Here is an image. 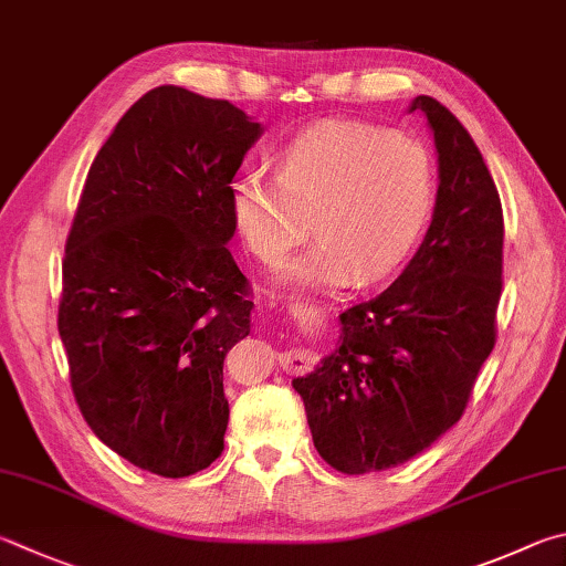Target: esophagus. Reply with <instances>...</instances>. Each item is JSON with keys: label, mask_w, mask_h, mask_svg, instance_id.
Segmentation results:
<instances>
[{"label": "esophagus", "mask_w": 566, "mask_h": 566, "mask_svg": "<svg viewBox=\"0 0 566 566\" xmlns=\"http://www.w3.org/2000/svg\"><path fill=\"white\" fill-rule=\"evenodd\" d=\"M280 366L286 374H306L312 368V356L302 348H292L280 356Z\"/></svg>", "instance_id": "1"}]
</instances>
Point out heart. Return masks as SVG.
Returning <instances> with one entry per match:
<instances>
[{
	"instance_id": "b5f03b06",
	"label": "heart",
	"mask_w": 566,
	"mask_h": 566,
	"mask_svg": "<svg viewBox=\"0 0 566 566\" xmlns=\"http://www.w3.org/2000/svg\"><path fill=\"white\" fill-rule=\"evenodd\" d=\"M436 205V168L423 143L388 128L328 120L276 158V176L250 170L232 185V218L252 254L286 264L282 282L334 290L384 280L413 252Z\"/></svg>"
}]
</instances>
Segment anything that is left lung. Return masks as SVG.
<instances>
[{"label": "left lung", "instance_id": "left-lung-1", "mask_svg": "<svg viewBox=\"0 0 566 566\" xmlns=\"http://www.w3.org/2000/svg\"><path fill=\"white\" fill-rule=\"evenodd\" d=\"M438 148L433 222L398 280L342 316V344L294 378L314 448L344 475L396 468L453 428L497 342L505 220L465 126L418 96Z\"/></svg>", "mask_w": 566, "mask_h": 566}]
</instances>
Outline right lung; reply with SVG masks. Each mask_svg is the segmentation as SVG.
I'll use <instances>...</instances> for the list:
<instances>
[{"label":"right lung","instance_id":"obj_1","mask_svg":"<svg viewBox=\"0 0 566 566\" xmlns=\"http://www.w3.org/2000/svg\"><path fill=\"white\" fill-rule=\"evenodd\" d=\"M260 123L222 98L158 86L113 128L61 264L59 336L98 440L188 478L224 450L222 364L250 334V282L228 250L232 178Z\"/></svg>","mask_w":566,"mask_h":566}]
</instances>
